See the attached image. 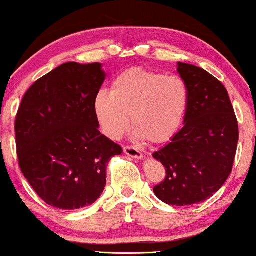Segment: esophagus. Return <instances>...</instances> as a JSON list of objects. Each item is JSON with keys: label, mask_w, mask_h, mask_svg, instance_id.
<instances>
[{"label": "esophagus", "mask_w": 256, "mask_h": 256, "mask_svg": "<svg viewBox=\"0 0 256 256\" xmlns=\"http://www.w3.org/2000/svg\"><path fill=\"white\" fill-rule=\"evenodd\" d=\"M124 153H125L128 156H131V158H134V159H142L143 158L142 152H140L138 150H136V148H134V147H130V146H126V147H124Z\"/></svg>", "instance_id": "obj_1"}]
</instances>
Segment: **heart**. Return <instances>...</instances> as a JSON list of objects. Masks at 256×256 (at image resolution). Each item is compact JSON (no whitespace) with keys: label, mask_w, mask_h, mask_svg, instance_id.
Wrapping results in <instances>:
<instances>
[{"label":"heart","mask_w":256,"mask_h":256,"mask_svg":"<svg viewBox=\"0 0 256 256\" xmlns=\"http://www.w3.org/2000/svg\"><path fill=\"white\" fill-rule=\"evenodd\" d=\"M190 104V88L184 78L143 68L120 72L110 92H97L92 108L102 132L122 138L132 128L137 138L164 144L178 132Z\"/></svg>","instance_id":"b5f03b06"}]
</instances>
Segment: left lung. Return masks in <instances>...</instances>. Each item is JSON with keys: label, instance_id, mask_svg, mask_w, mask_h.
<instances>
[{"label": "left lung", "instance_id": "left-lung-1", "mask_svg": "<svg viewBox=\"0 0 256 256\" xmlns=\"http://www.w3.org/2000/svg\"><path fill=\"white\" fill-rule=\"evenodd\" d=\"M190 88L184 128L153 154L166 178L153 188L162 202L184 206L212 196L228 178L238 143V122L228 92L206 70L178 62Z\"/></svg>", "mask_w": 256, "mask_h": 256}]
</instances>
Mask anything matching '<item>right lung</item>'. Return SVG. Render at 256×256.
<instances>
[{"mask_svg": "<svg viewBox=\"0 0 256 256\" xmlns=\"http://www.w3.org/2000/svg\"><path fill=\"white\" fill-rule=\"evenodd\" d=\"M106 78L102 64L64 63L38 78L16 118L19 166L50 206L94 204L106 184V165L122 148L98 130L94 98Z\"/></svg>", "mask_w": 256, "mask_h": 256, "instance_id": "right-lung-1", "label": "right lung"}]
</instances>
